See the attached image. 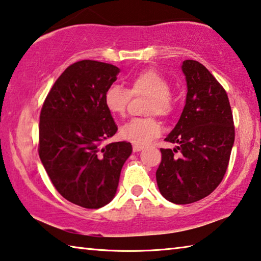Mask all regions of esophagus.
Wrapping results in <instances>:
<instances>
[{
  "label": "esophagus",
  "mask_w": 261,
  "mask_h": 261,
  "mask_svg": "<svg viewBox=\"0 0 261 261\" xmlns=\"http://www.w3.org/2000/svg\"><path fill=\"white\" fill-rule=\"evenodd\" d=\"M144 148V145H140V144H134L132 145V150H134V152H139L142 151Z\"/></svg>",
  "instance_id": "34e87169"
}]
</instances>
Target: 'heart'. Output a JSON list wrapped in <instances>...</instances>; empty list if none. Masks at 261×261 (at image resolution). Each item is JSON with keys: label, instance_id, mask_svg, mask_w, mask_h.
Masks as SVG:
<instances>
[{"label": "heart", "instance_id": "obj_1", "mask_svg": "<svg viewBox=\"0 0 261 261\" xmlns=\"http://www.w3.org/2000/svg\"><path fill=\"white\" fill-rule=\"evenodd\" d=\"M147 96L144 113L158 115L163 118L171 117L175 110V100L171 85L163 74L153 68L142 69L129 81L127 90L118 85H111L103 95L107 110L114 116H124L131 97ZM161 131V124L155 116L131 118L119 130L122 137L136 144L148 143Z\"/></svg>", "mask_w": 261, "mask_h": 261}]
</instances>
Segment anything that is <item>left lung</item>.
Masks as SVG:
<instances>
[{
	"label": "left lung",
	"instance_id": "8db88e82",
	"mask_svg": "<svg viewBox=\"0 0 261 261\" xmlns=\"http://www.w3.org/2000/svg\"><path fill=\"white\" fill-rule=\"evenodd\" d=\"M187 98L179 122L165 140L176 148H160L155 177L166 200L189 204L212 194L222 182L234 142L229 97L203 65L185 60Z\"/></svg>",
	"mask_w": 261,
	"mask_h": 261
}]
</instances>
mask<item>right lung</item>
Masks as SVG:
<instances>
[{
	"label": "right lung",
	"mask_w": 261,
	"mask_h": 261,
	"mask_svg": "<svg viewBox=\"0 0 261 261\" xmlns=\"http://www.w3.org/2000/svg\"><path fill=\"white\" fill-rule=\"evenodd\" d=\"M119 68L95 60L69 65L57 79L39 116L38 153L58 193L72 203L98 209L113 200L129 142L106 144L117 132L103 95Z\"/></svg>",
	"instance_id": "obj_1"
}]
</instances>
